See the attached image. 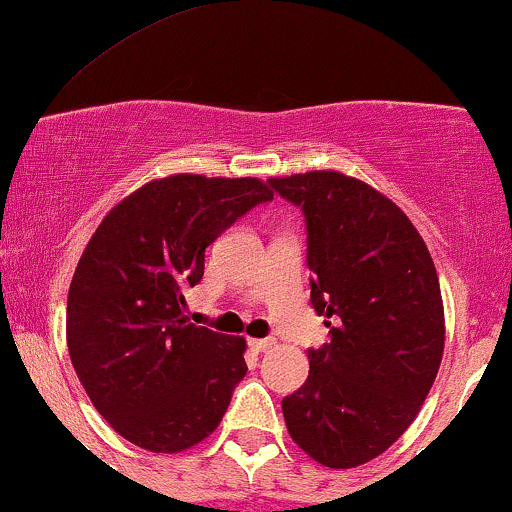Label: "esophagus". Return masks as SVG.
I'll list each match as a JSON object with an SVG mask.
<instances>
[{
  "label": "esophagus",
  "mask_w": 512,
  "mask_h": 512,
  "mask_svg": "<svg viewBox=\"0 0 512 512\" xmlns=\"http://www.w3.org/2000/svg\"><path fill=\"white\" fill-rule=\"evenodd\" d=\"M249 346L256 351V354H266V351H271L273 346H276V339H249Z\"/></svg>",
  "instance_id": "34e87169"
}]
</instances>
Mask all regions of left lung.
<instances>
[{
    "label": "left lung",
    "mask_w": 512,
    "mask_h": 512,
    "mask_svg": "<svg viewBox=\"0 0 512 512\" xmlns=\"http://www.w3.org/2000/svg\"><path fill=\"white\" fill-rule=\"evenodd\" d=\"M302 207L310 302L332 342L307 351L310 376L283 400L288 434L329 469L383 454L420 412L444 354L434 261L408 214L339 170L268 178Z\"/></svg>",
    "instance_id": "left-lung-1"
}]
</instances>
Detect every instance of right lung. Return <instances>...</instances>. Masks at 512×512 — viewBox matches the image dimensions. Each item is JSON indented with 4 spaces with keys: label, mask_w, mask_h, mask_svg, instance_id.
I'll list each match as a JSON object with an SVG mask.
<instances>
[{
    "label": "right lung",
    "mask_w": 512,
    "mask_h": 512,
    "mask_svg": "<svg viewBox=\"0 0 512 512\" xmlns=\"http://www.w3.org/2000/svg\"><path fill=\"white\" fill-rule=\"evenodd\" d=\"M271 197L258 178L168 175L114 205L87 241L68 290L70 361L136 447L183 452L222 422L246 339L190 324L185 290L202 280L207 246Z\"/></svg>",
    "instance_id": "right-lung-1"
}]
</instances>
